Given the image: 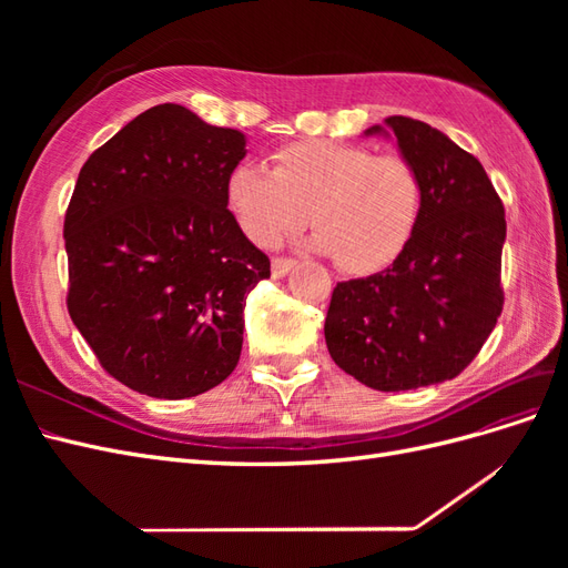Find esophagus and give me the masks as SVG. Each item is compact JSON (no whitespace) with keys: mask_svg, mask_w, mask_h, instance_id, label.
Listing matches in <instances>:
<instances>
[{"mask_svg":"<svg viewBox=\"0 0 568 568\" xmlns=\"http://www.w3.org/2000/svg\"><path fill=\"white\" fill-rule=\"evenodd\" d=\"M294 265H296L294 257L277 255V257H272V274H274V277H284V274L294 270Z\"/></svg>","mask_w":568,"mask_h":568,"instance_id":"esophagus-1","label":"esophagus"}]
</instances>
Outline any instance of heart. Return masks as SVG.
<instances>
[{"instance_id": "obj_1", "label": "heart", "mask_w": 568, "mask_h": 568, "mask_svg": "<svg viewBox=\"0 0 568 568\" xmlns=\"http://www.w3.org/2000/svg\"><path fill=\"white\" fill-rule=\"evenodd\" d=\"M225 196L242 232L265 248L303 227L311 209V246L334 255L346 274H374L398 261L424 209V184L407 159L322 140L280 146L270 170L236 165Z\"/></svg>"}]
</instances>
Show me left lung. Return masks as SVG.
<instances>
[{"instance_id": "1", "label": "left lung", "mask_w": 568, "mask_h": 568, "mask_svg": "<svg viewBox=\"0 0 568 568\" xmlns=\"http://www.w3.org/2000/svg\"><path fill=\"white\" fill-rule=\"evenodd\" d=\"M386 128L417 168L424 209L390 267L338 282L324 320L334 363L374 390L455 379L503 313L505 205L484 165L440 130L390 115ZM386 130L372 125L365 134Z\"/></svg>"}]
</instances>
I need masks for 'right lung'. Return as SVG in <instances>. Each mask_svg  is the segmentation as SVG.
<instances>
[{
	"label": "right lung",
	"instance_id": "1",
	"mask_svg": "<svg viewBox=\"0 0 568 568\" xmlns=\"http://www.w3.org/2000/svg\"><path fill=\"white\" fill-rule=\"evenodd\" d=\"M246 136L153 106L82 165L63 222L68 313L113 379L180 400L234 372L244 307L270 277L227 211Z\"/></svg>",
	"mask_w": 568,
	"mask_h": 568
}]
</instances>
